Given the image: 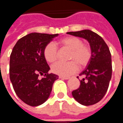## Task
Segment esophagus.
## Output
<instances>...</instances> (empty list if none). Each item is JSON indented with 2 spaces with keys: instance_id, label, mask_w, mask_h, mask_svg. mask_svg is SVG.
I'll list each match as a JSON object with an SVG mask.
<instances>
[{
  "instance_id": "34e87169",
  "label": "esophagus",
  "mask_w": 123,
  "mask_h": 123,
  "mask_svg": "<svg viewBox=\"0 0 123 123\" xmlns=\"http://www.w3.org/2000/svg\"><path fill=\"white\" fill-rule=\"evenodd\" d=\"M59 78L62 79V80H68L70 78L69 77H65V76H59Z\"/></svg>"
}]
</instances>
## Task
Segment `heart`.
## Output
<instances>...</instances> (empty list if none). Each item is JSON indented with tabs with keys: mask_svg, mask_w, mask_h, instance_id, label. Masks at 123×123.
I'll use <instances>...</instances> for the list:
<instances>
[{
	"mask_svg": "<svg viewBox=\"0 0 123 123\" xmlns=\"http://www.w3.org/2000/svg\"><path fill=\"white\" fill-rule=\"evenodd\" d=\"M59 45L70 51L68 59L69 62L59 61L51 67V70L54 74L61 76H68L74 74L78 70V65L84 67L90 62L92 57V51L90 47L83 44L80 39L76 37H67L59 41ZM44 57L49 62H53L57 59L58 49L53 43H49L43 50Z\"/></svg>",
	"mask_w": 123,
	"mask_h": 123,
	"instance_id": "obj_1",
	"label": "heart"
}]
</instances>
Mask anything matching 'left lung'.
Instances as JSON below:
<instances>
[{"instance_id":"left-lung-1","label":"left lung","mask_w":123,"mask_h":123,"mask_svg":"<svg viewBox=\"0 0 123 123\" xmlns=\"http://www.w3.org/2000/svg\"><path fill=\"white\" fill-rule=\"evenodd\" d=\"M67 33L86 39L92 51L90 61L80 74L84 78L80 80V87L72 92V96L83 105L95 104L105 95L111 79L112 63L109 49L103 38L89 30Z\"/></svg>"}]
</instances>
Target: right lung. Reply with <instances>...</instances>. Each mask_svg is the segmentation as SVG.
Returning a JSON list of instances; mask_svg holds the SVG:
<instances>
[{
    "label": "right lung",
    "instance_id": "obj_1",
    "mask_svg": "<svg viewBox=\"0 0 123 123\" xmlns=\"http://www.w3.org/2000/svg\"><path fill=\"white\" fill-rule=\"evenodd\" d=\"M59 34L31 33L19 40L10 57V78L21 100L35 107L45 103L58 75L49 74L50 67L43 55L44 48ZM39 75H43L41 79Z\"/></svg>",
    "mask_w": 123,
    "mask_h": 123
}]
</instances>
